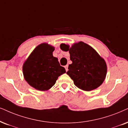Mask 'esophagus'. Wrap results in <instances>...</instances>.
Returning a JSON list of instances; mask_svg holds the SVG:
<instances>
[{"label": "esophagus", "instance_id": "1", "mask_svg": "<svg viewBox=\"0 0 128 128\" xmlns=\"http://www.w3.org/2000/svg\"><path fill=\"white\" fill-rule=\"evenodd\" d=\"M64 67H65L66 72H67V71H68V65H66Z\"/></svg>", "mask_w": 128, "mask_h": 128}]
</instances>
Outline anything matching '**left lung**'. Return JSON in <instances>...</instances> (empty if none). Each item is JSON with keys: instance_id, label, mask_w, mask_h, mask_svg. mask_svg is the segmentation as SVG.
<instances>
[{"instance_id": "8db88e82", "label": "left lung", "mask_w": 128, "mask_h": 128, "mask_svg": "<svg viewBox=\"0 0 128 128\" xmlns=\"http://www.w3.org/2000/svg\"><path fill=\"white\" fill-rule=\"evenodd\" d=\"M60 48L69 51L72 64L68 66L67 74L78 88L85 91L96 89L104 82L107 66L104 60L86 44L79 42L69 48L62 44Z\"/></svg>"}]
</instances>
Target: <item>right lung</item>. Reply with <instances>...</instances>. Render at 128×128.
Returning a JSON list of instances; mask_svg holds the SVG:
<instances>
[{"instance_id":"add662e5","label":"right lung","mask_w":128,"mask_h":128,"mask_svg":"<svg viewBox=\"0 0 128 128\" xmlns=\"http://www.w3.org/2000/svg\"><path fill=\"white\" fill-rule=\"evenodd\" d=\"M54 48L47 44L38 45L23 66L24 78L35 89L44 91L55 84L58 77L65 73L58 58L52 56Z\"/></svg>"}]
</instances>
